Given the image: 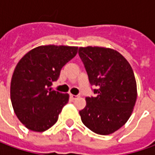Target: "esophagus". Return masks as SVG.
Instances as JSON below:
<instances>
[{
    "label": "esophagus",
    "mask_w": 155,
    "mask_h": 155,
    "mask_svg": "<svg viewBox=\"0 0 155 155\" xmlns=\"http://www.w3.org/2000/svg\"><path fill=\"white\" fill-rule=\"evenodd\" d=\"M70 97H71V98L72 99V100H75V99H77L78 97H79V96H78V95H72V94H71Z\"/></svg>",
    "instance_id": "esophagus-1"
}]
</instances>
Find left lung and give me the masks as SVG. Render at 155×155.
<instances>
[{
  "label": "left lung",
  "mask_w": 155,
  "mask_h": 155,
  "mask_svg": "<svg viewBox=\"0 0 155 155\" xmlns=\"http://www.w3.org/2000/svg\"><path fill=\"white\" fill-rule=\"evenodd\" d=\"M95 97H86V106L79 111L81 120L98 134L116 132L130 117L137 98V87L131 65L116 50L87 46L79 47Z\"/></svg>",
  "instance_id": "left-lung-1"
}]
</instances>
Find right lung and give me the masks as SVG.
Returning a JSON list of instances; mask_svg holds the SVG:
<instances>
[{
	"label": "right lung",
	"instance_id": "add662e5",
	"mask_svg": "<svg viewBox=\"0 0 155 155\" xmlns=\"http://www.w3.org/2000/svg\"><path fill=\"white\" fill-rule=\"evenodd\" d=\"M77 46L40 45L25 54L12 76L10 97L22 124L35 132L53 126L69 95L51 90L62 67L78 52Z\"/></svg>",
	"mask_w": 155,
	"mask_h": 155
}]
</instances>
